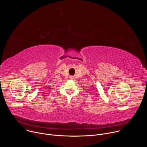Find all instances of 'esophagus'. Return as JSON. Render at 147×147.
Listing matches in <instances>:
<instances>
[{
	"label": "esophagus",
	"mask_w": 147,
	"mask_h": 147,
	"mask_svg": "<svg viewBox=\"0 0 147 147\" xmlns=\"http://www.w3.org/2000/svg\"><path fill=\"white\" fill-rule=\"evenodd\" d=\"M70 79H73V76H70Z\"/></svg>",
	"instance_id": "obj_1"
}]
</instances>
